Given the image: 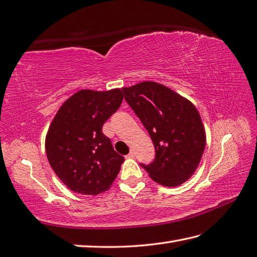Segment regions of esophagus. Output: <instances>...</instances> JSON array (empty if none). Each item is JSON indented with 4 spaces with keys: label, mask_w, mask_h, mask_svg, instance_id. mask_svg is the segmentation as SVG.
<instances>
[{
    "label": "esophagus",
    "mask_w": 257,
    "mask_h": 257,
    "mask_svg": "<svg viewBox=\"0 0 257 257\" xmlns=\"http://www.w3.org/2000/svg\"><path fill=\"white\" fill-rule=\"evenodd\" d=\"M125 157H127V158H134L135 157V153L132 150V152H130L128 155H125Z\"/></svg>",
    "instance_id": "34e87169"
}]
</instances>
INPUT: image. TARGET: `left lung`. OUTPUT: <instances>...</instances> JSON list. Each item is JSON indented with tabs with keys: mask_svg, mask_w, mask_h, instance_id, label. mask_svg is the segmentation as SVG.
Listing matches in <instances>:
<instances>
[{
	"mask_svg": "<svg viewBox=\"0 0 257 257\" xmlns=\"http://www.w3.org/2000/svg\"><path fill=\"white\" fill-rule=\"evenodd\" d=\"M122 91L155 146V159L148 165L140 164L142 167L156 183L167 187L192 177L206 145L204 125L195 105L156 82H143Z\"/></svg>",
	"mask_w": 257,
	"mask_h": 257,
	"instance_id": "obj_1",
	"label": "left lung"
}]
</instances>
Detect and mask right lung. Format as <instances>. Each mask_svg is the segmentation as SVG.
<instances>
[{"instance_id": "right-lung-1", "label": "right lung", "mask_w": 257, "mask_h": 257, "mask_svg": "<svg viewBox=\"0 0 257 257\" xmlns=\"http://www.w3.org/2000/svg\"><path fill=\"white\" fill-rule=\"evenodd\" d=\"M122 99L120 89L80 90L55 114L45 138V152L54 173L72 192L98 195L117 177L124 158L114 152L102 125Z\"/></svg>"}]
</instances>
